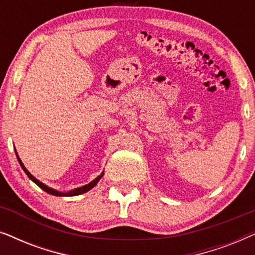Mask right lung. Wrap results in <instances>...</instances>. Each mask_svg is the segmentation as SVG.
<instances>
[{
  "label": "right lung",
  "instance_id": "obj_1",
  "mask_svg": "<svg viewBox=\"0 0 255 255\" xmlns=\"http://www.w3.org/2000/svg\"><path fill=\"white\" fill-rule=\"evenodd\" d=\"M15 153H16V156H17V159H18V162H19L20 167H22L23 170H24V172H25L26 175L29 176V179H30L31 181H33V182L36 183L38 187H40L41 189H43L44 191H46L47 194L54 195V196H78V195H81V194H83V193H87V191H89L90 189H92V188H94V187L96 186L97 182H99V181L101 180V177H102V176H103V174H104V172H102V173L100 174L99 176L96 177L95 180H93L92 182H89L88 184H86V186H82V187L75 188V189H73V190H69V191H67V193H62V191L55 190V189H53V188L48 187V186H46V184H44L43 182H40L39 180H37L36 177H34V176L32 175V174H31V173L29 172V170H27V169L25 168V166L23 165L22 160H20V158H19V156H18V154H17L16 149H15Z\"/></svg>",
  "mask_w": 255,
  "mask_h": 255
}]
</instances>
